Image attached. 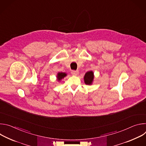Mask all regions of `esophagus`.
Returning a JSON list of instances; mask_svg holds the SVG:
<instances>
[{
    "label": "esophagus",
    "instance_id": "34e87169",
    "mask_svg": "<svg viewBox=\"0 0 146 146\" xmlns=\"http://www.w3.org/2000/svg\"><path fill=\"white\" fill-rule=\"evenodd\" d=\"M71 73L73 75H77L78 74L79 72H78V70H72Z\"/></svg>",
    "mask_w": 146,
    "mask_h": 146
}]
</instances>
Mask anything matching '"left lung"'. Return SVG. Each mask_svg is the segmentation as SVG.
<instances>
[{
    "label": "left lung",
    "mask_w": 146,
    "mask_h": 146,
    "mask_svg": "<svg viewBox=\"0 0 146 146\" xmlns=\"http://www.w3.org/2000/svg\"><path fill=\"white\" fill-rule=\"evenodd\" d=\"M84 82L86 84L90 85L92 84V82L94 79V73L92 71H89L87 72L84 77Z\"/></svg>",
    "instance_id": "obj_1"
}]
</instances>
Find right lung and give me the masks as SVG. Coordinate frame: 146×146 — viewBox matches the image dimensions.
<instances>
[{
    "instance_id": "1",
    "label": "right lung",
    "mask_w": 146,
    "mask_h": 146,
    "mask_svg": "<svg viewBox=\"0 0 146 146\" xmlns=\"http://www.w3.org/2000/svg\"><path fill=\"white\" fill-rule=\"evenodd\" d=\"M66 76V74L65 73H58V76H57L58 80L60 81L62 78H64Z\"/></svg>"
}]
</instances>
